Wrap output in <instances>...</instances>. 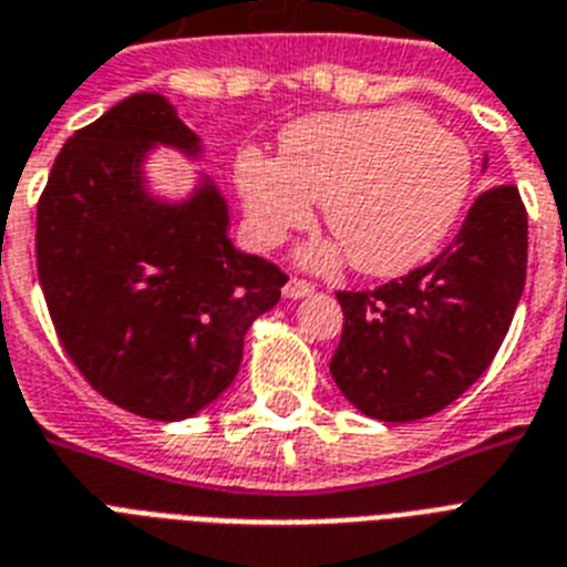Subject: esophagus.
Returning a JSON list of instances; mask_svg holds the SVG:
<instances>
[{
  "instance_id": "1",
  "label": "esophagus",
  "mask_w": 567,
  "mask_h": 567,
  "mask_svg": "<svg viewBox=\"0 0 567 567\" xmlns=\"http://www.w3.org/2000/svg\"><path fill=\"white\" fill-rule=\"evenodd\" d=\"M282 293H285V297H288V299L311 297V293H315V285L306 282V279H297V276H293V279H288V282H285Z\"/></svg>"
}]
</instances>
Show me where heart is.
<instances>
[{"label":"heart","mask_w":567,"mask_h":567,"mask_svg":"<svg viewBox=\"0 0 567 567\" xmlns=\"http://www.w3.org/2000/svg\"><path fill=\"white\" fill-rule=\"evenodd\" d=\"M236 183L259 244H279L323 204L340 244H317L308 265L329 268L347 250L370 276H399L445 241L468 188L472 156L457 133L422 110L317 113L288 124L279 159L247 148Z\"/></svg>","instance_id":"1"}]
</instances>
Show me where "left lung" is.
I'll list each match as a JSON object with an SVG mask.
<instances>
[{"mask_svg":"<svg viewBox=\"0 0 567 567\" xmlns=\"http://www.w3.org/2000/svg\"><path fill=\"white\" fill-rule=\"evenodd\" d=\"M527 276V209L486 188L436 259L372 291H338L343 334L329 370L358 411L413 422L466 393L507 338Z\"/></svg>","mask_w":567,"mask_h":567,"instance_id":"1","label":"left lung"}]
</instances>
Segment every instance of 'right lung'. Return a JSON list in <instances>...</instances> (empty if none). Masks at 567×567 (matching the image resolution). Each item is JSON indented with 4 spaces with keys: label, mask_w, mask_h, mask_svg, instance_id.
Returning <instances> with one entry per match:
<instances>
[{
    "label": "right lung",
    "mask_w": 567,
    "mask_h": 567,
    "mask_svg": "<svg viewBox=\"0 0 567 567\" xmlns=\"http://www.w3.org/2000/svg\"><path fill=\"white\" fill-rule=\"evenodd\" d=\"M154 145L200 154L197 133L156 92L69 136L37 204V276L92 390L136 416L177 422L233 384L244 334L288 276L233 247L212 179L188 200H156L142 177Z\"/></svg>",
    "instance_id": "right-lung-1"
}]
</instances>
